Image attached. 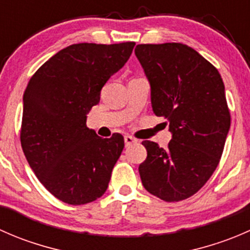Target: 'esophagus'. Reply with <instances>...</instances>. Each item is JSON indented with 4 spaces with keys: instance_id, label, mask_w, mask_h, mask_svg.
<instances>
[{
    "instance_id": "esophagus-1",
    "label": "esophagus",
    "mask_w": 250,
    "mask_h": 250,
    "mask_svg": "<svg viewBox=\"0 0 250 250\" xmlns=\"http://www.w3.org/2000/svg\"><path fill=\"white\" fill-rule=\"evenodd\" d=\"M137 143H138V140L134 139L133 137H130V135H125V146H130V145H133V144H137Z\"/></svg>"
}]
</instances>
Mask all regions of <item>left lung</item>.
I'll return each mask as SVG.
<instances>
[{"label": "left lung", "instance_id": "1", "mask_svg": "<svg viewBox=\"0 0 250 250\" xmlns=\"http://www.w3.org/2000/svg\"><path fill=\"white\" fill-rule=\"evenodd\" d=\"M135 55L151 87L153 113L169 122L167 148L143 145L144 188L166 202L195 195L216 169L230 129L225 85L218 70L183 43L138 44Z\"/></svg>", "mask_w": 250, "mask_h": 250}]
</instances>
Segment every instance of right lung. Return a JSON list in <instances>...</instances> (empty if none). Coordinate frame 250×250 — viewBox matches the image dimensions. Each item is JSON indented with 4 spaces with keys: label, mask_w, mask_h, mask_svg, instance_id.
Instances as JSON below:
<instances>
[{
    "label": "right lung",
    "mask_w": 250,
    "mask_h": 250,
    "mask_svg": "<svg viewBox=\"0 0 250 250\" xmlns=\"http://www.w3.org/2000/svg\"><path fill=\"white\" fill-rule=\"evenodd\" d=\"M134 42L77 43L59 50L29 81L20 141L42 185L80 206L102 197L125 147L121 134L103 139L85 125L100 90L129 59Z\"/></svg>",
    "instance_id": "obj_1"
}]
</instances>
